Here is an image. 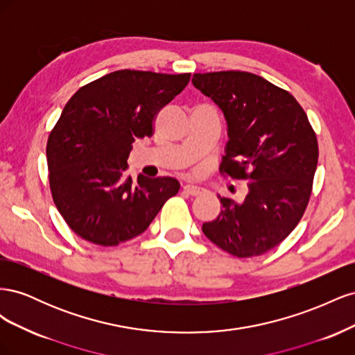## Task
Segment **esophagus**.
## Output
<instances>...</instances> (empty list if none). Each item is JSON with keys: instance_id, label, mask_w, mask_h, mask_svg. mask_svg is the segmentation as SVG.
Listing matches in <instances>:
<instances>
[{"instance_id": "esophagus-1", "label": "esophagus", "mask_w": 355, "mask_h": 355, "mask_svg": "<svg viewBox=\"0 0 355 355\" xmlns=\"http://www.w3.org/2000/svg\"><path fill=\"white\" fill-rule=\"evenodd\" d=\"M184 192L185 194H188V196H201V194H204V192H207L206 189L204 188H201V187H197V185H185L184 187Z\"/></svg>"}]
</instances>
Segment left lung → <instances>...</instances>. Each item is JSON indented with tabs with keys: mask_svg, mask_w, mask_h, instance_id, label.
Returning <instances> with one entry per match:
<instances>
[{
	"mask_svg": "<svg viewBox=\"0 0 355 355\" xmlns=\"http://www.w3.org/2000/svg\"><path fill=\"white\" fill-rule=\"evenodd\" d=\"M192 84L227 121L220 170L249 180L240 202L218 196L219 216L202 223V232L237 257L263 254L295 230L306 209L318 161L315 133L293 96L259 75L194 73Z\"/></svg>",
	"mask_w": 355,
	"mask_h": 355,
	"instance_id": "8db88e82",
	"label": "left lung"
}]
</instances>
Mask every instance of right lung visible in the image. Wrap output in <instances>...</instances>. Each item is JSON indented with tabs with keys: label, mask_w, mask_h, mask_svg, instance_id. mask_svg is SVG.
<instances>
[{
	"label": "right lung",
	"mask_w": 355,
	"mask_h": 355,
	"mask_svg": "<svg viewBox=\"0 0 355 355\" xmlns=\"http://www.w3.org/2000/svg\"><path fill=\"white\" fill-rule=\"evenodd\" d=\"M191 73L115 71L84 85L49 136L53 200L69 228L99 245L142 234L178 194L173 178H125L133 142L153 135L157 112L185 89Z\"/></svg>",
	"instance_id": "1"
}]
</instances>
